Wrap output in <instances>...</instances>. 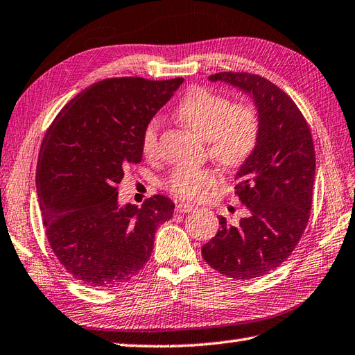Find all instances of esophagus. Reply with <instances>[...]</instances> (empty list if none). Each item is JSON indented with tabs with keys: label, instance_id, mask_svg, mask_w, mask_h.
Here are the masks:
<instances>
[{
	"label": "esophagus",
	"instance_id": "1",
	"mask_svg": "<svg viewBox=\"0 0 355 355\" xmlns=\"http://www.w3.org/2000/svg\"><path fill=\"white\" fill-rule=\"evenodd\" d=\"M194 211V205H189L185 202H180L176 205V212L179 214H187V212H191Z\"/></svg>",
	"mask_w": 355,
	"mask_h": 355
}]
</instances>
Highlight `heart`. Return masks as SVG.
<instances>
[{
  "label": "heart",
  "mask_w": 355,
  "mask_h": 355,
  "mask_svg": "<svg viewBox=\"0 0 355 355\" xmlns=\"http://www.w3.org/2000/svg\"><path fill=\"white\" fill-rule=\"evenodd\" d=\"M180 123L206 140L211 158L227 168H239L253 157L261 138L262 122L257 108L250 102H232L221 93L205 87L189 90L176 108ZM161 119L152 117L141 134L144 157L157 158L159 152ZM221 182L217 168L173 170L164 188L180 198H202Z\"/></svg>",
  "instance_id": "obj_1"
}]
</instances>
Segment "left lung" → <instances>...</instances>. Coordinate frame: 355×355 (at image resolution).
Returning <instances> with one entry per match:
<instances>
[{"instance_id": "1", "label": "left lung", "mask_w": 355, "mask_h": 355, "mask_svg": "<svg viewBox=\"0 0 355 355\" xmlns=\"http://www.w3.org/2000/svg\"><path fill=\"white\" fill-rule=\"evenodd\" d=\"M248 92L261 114L259 144L236 175L235 194L248 211L236 226L220 215V229L202 247L206 263L230 279L252 280L275 270L292 254L310 218L315 146L304 116L288 93L261 75L218 72Z\"/></svg>"}]
</instances>
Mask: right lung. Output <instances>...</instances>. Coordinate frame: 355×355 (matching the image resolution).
Wrapping results in <instances>:
<instances>
[{
  "instance_id": "right-lung-1",
  "label": "right lung",
  "mask_w": 355,
  "mask_h": 355,
  "mask_svg": "<svg viewBox=\"0 0 355 355\" xmlns=\"http://www.w3.org/2000/svg\"><path fill=\"white\" fill-rule=\"evenodd\" d=\"M184 78H108L69 101L43 137L36 187L48 243L72 277L116 288L148 263L155 232L173 217L166 196L117 203L125 171L140 164L141 134Z\"/></svg>"
}]
</instances>
